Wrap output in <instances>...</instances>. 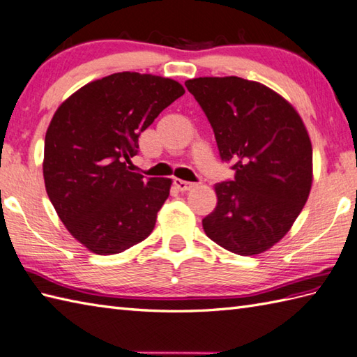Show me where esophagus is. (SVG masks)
Segmentation results:
<instances>
[{"mask_svg": "<svg viewBox=\"0 0 357 357\" xmlns=\"http://www.w3.org/2000/svg\"><path fill=\"white\" fill-rule=\"evenodd\" d=\"M174 186H176L178 191L186 192V191H191V189H194L195 183H191V181L180 180V178H174Z\"/></svg>", "mask_w": 357, "mask_h": 357, "instance_id": "esophagus-1", "label": "esophagus"}]
</instances>
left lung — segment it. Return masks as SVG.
<instances>
[{
	"instance_id": "left-lung-1",
	"label": "left lung",
	"mask_w": 357,
	"mask_h": 357,
	"mask_svg": "<svg viewBox=\"0 0 357 357\" xmlns=\"http://www.w3.org/2000/svg\"><path fill=\"white\" fill-rule=\"evenodd\" d=\"M211 122L235 178L213 186L203 229L221 248L249 257L282 240L310 195L312 140L299 113L264 84L236 76L185 82Z\"/></svg>"
}]
</instances>
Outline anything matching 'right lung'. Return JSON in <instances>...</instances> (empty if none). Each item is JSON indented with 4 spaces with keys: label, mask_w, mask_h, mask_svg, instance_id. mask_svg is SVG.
Instances as JSON below:
<instances>
[{
    "label": "right lung",
    "mask_w": 357,
    "mask_h": 357,
    "mask_svg": "<svg viewBox=\"0 0 357 357\" xmlns=\"http://www.w3.org/2000/svg\"><path fill=\"white\" fill-rule=\"evenodd\" d=\"M183 85L169 77L122 71L84 85L53 114L45 132L47 195L67 231L98 255L144 241L169 197L171 178L131 172L139 136Z\"/></svg>",
    "instance_id": "obj_1"
}]
</instances>
